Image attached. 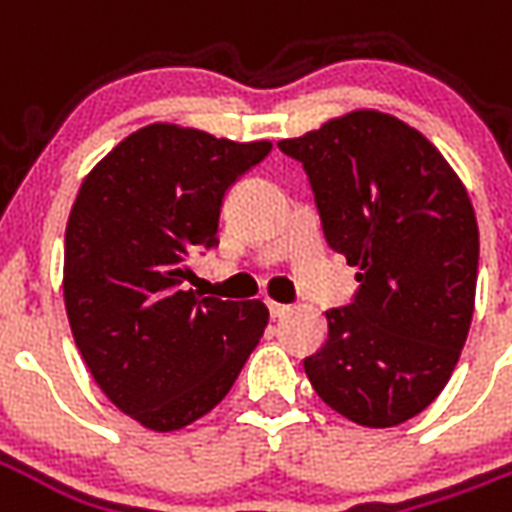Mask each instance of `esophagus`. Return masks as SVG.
<instances>
[{
	"instance_id": "obj_1",
	"label": "esophagus",
	"mask_w": 512,
	"mask_h": 512,
	"mask_svg": "<svg viewBox=\"0 0 512 512\" xmlns=\"http://www.w3.org/2000/svg\"><path fill=\"white\" fill-rule=\"evenodd\" d=\"M288 312H290L288 304H279V301H268V315H271L274 321H277V318H285Z\"/></svg>"
}]
</instances>
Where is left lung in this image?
Masks as SVG:
<instances>
[{
  "label": "left lung",
  "mask_w": 512,
  "mask_h": 512,
  "mask_svg": "<svg viewBox=\"0 0 512 512\" xmlns=\"http://www.w3.org/2000/svg\"><path fill=\"white\" fill-rule=\"evenodd\" d=\"M310 178L323 238L359 268L354 301L304 373L326 406L392 428L439 397L472 326L480 233L469 194L403 120L359 109L282 139Z\"/></svg>",
  "instance_id": "left-lung-1"
}]
</instances>
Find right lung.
Returning <instances> with one entry per match:
<instances>
[{"label": "right lung", "instance_id": "obj_1", "mask_svg": "<svg viewBox=\"0 0 512 512\" xmlns=\"http://www.w3.org/2000/svg\"><path fill=\"white\" fill-rule=\"evenodd\" d=\"M271 153L169 123L126 136L84 178L65 227V310L95 384L158 433L230 392L268 323L263 301L183 290L186 260L219 244L227 189Z\"/></svg>", "mask_w": 512, "mask_h": 512}]
</instances>
